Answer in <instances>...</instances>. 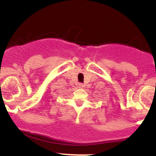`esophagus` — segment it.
Returning <instances> with one entry per match:
<instances>
[{
	"label": "esophagus",
	"mask_w": 156,
	"mask_h": 156,
	"mask_svg": "<svg viewBox=\"0 0 156 156\" xmlns=\"http://www.w3.org/2000/svg\"><path fill=\"white\" fill-rule=\"evenodd\" d=\"M78 87H79V88H83V87H84V84H81V83H79V84H78Z\"/></svg>",
	"instance_id": "34e87169"
}]
</instances>
